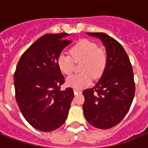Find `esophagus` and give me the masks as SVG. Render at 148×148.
I'll list each match as a JSON object with an SVG mask.
<instances>
[{
  "label": "esophagus",
  "instance_id": "1",
  "mask_svg": "<svg viewBox=\"0 0 148 148\" xmlns=\"http://www.w3.org/2000/svg\"><path fill=\"white\" fill-rule=\"evenodd\" d=\"M74 93H82V91L79 90H77V89H74Z\"/></svg>",
  "mask_w": 148,
  "mask_h": 148
}]
</instances>
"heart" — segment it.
I'll return each instance as SVG.
<instances>
[{
  "instance_id": "heart-1",
  "label": "heart",
  "mask_w": 148,
  "mask_h": 148,
  "mask_svg": "<svg viewBox=\"0 0 148 148\" xmlns=\"http://www.w3.org/2000/svg\"><path fill=\"white\" fill-rule=\"evenodd\" d=\"M71 56L65 53L59 54L57 64L59 70L65 74H70L74 69V61H81L79 74L70 75L66 78L67 86L75 89H82L88 86L93 79L100 77L107 66V54L101 48L97 47L95 42L82 39L71 49Z\"/></svg>"
}]
</instances>
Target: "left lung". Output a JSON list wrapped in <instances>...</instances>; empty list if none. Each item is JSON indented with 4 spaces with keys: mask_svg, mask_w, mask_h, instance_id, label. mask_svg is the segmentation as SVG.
Returning <instances> with one entry per match:
<instances>
[{
    "mask_svg": "<svg viewBox=\"0 0 148 148\" xmlns=\"http://www.w3.org/2000/svg\"><path fill=\"white\" fill-rule=\"evenodd\" d=\"M101 40L107 54V66L97 83L84 90L85 118L92 126L108 129L121 122L135 95L133 70L124 47L102 32L87 33Z\"/></svg>",
    "mask_w": 148,
    "mask_h": 148,
    "instance_id": "1",
    "label": "left lung"
}]
</instances>
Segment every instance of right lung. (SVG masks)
Instances as JSON below:
<instances>
[{
  "mask_svg": "<svg viewBox=\"0 0 148 148\" xmlns=\"http://www.w3.org/2000/svg\"><path fill=\"white\" fill-rule=\"evenodd\" d=\"M67 33L47 34L25 51L14 74L16 100L25 120L36 129L51 132L67 118L74 98L72 88L60 90L65 78L57 64L71 42Z\"/></svg>",
  "mask_w": 148,
  "mask_h": 148,
  "instance_id": "add662e5",
  "label": "right lung"
}]
</instances>
